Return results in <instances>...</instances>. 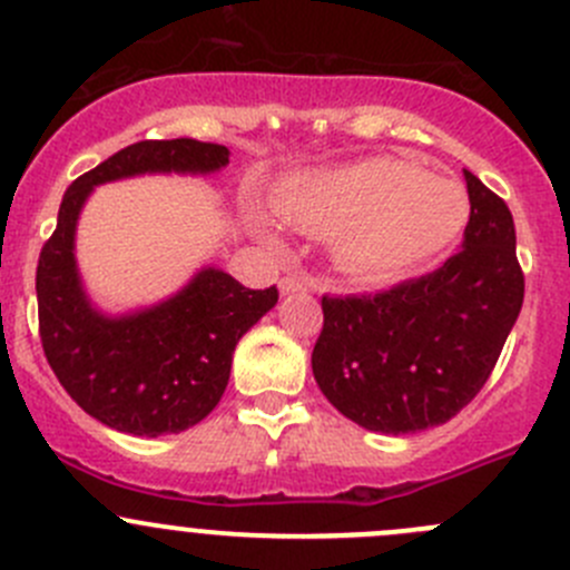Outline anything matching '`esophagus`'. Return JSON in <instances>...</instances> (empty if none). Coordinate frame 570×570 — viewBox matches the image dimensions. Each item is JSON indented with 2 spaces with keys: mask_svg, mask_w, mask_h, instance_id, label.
Masks as SVG:
<instances>
[{
  "mask_svg": "<svg viewBox=\"0 0 570 570\" xmlns=\"http://www.w3.org/2000/svg\"><path fill=\"white\" fill-rule=\"evenodd\" d=\"M313 287V279L307 274H287V277L279 279V291L283 293H298V291H309Z\"/></svg>",
  "mask_w": 570,
  "mask_h": 570,
  "instance_id": "obj_1",
  "label": "esophagus"
}]
</instances>
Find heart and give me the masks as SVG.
<instances>
[{
  "label": "heart",
  "instance_id": "heart-1",
  "mask_svg": "<svg viewBox=\"0 0 570 570\" xmlns=\"http://www.w3.org/2000/svg\"><path fill=\"white\" fill-rule=\"evenodd\" d=\"M287 224L337 235V261L365 283L396 279L458 244L471 218L463 185L399 157L298 174L277 194Z\"/></svg>",
  "mask_w": 570,
  "mask_h": 570
}]
</instances>
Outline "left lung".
I'll list each match as a JSON object with an SVG mask.
<instances>
[{
	"label": "left lung",
	"instance_id": "1",
	"mask_svg": "<svg viewBox=\"0 0 570 570\" xmlns=\"http://www.w3.org/2000/svg\"><path fill=\"white\" fill-rule=\"evenodd\" d=\"M463 249L438 272L363 296H324L313 348L321 393L385 435L446 424L482 391L523 304L515 224L471 171Z\"/></svg>",
	"mask_w": 570,
	"mask_h": 570
}]
</instances>
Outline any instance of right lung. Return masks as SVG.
Here are the masks:
<instances>
[{
    "instance_id": "right-lung-1",
    "label": "right lung",
    "mask_w": 570,
    "mask_h": 570,
    "mask_svg": "<svg viewBox=\"0 0 570 570\" xmlns=\"http://www.w3.org/2000/svg\"><path fill=\"white\" fill-rule=\"evenodd\" d=\"M229 149L194 138L140 140L77 177L38 257L43 354L71 399L105 426L140 438L177 435L224 396L240 337L277 304V287L249 291L205 266L166 302L124 315L94 307L75 257L77 218L96 185L140 174H213Z\"/></svg>"
}]
</instances>
